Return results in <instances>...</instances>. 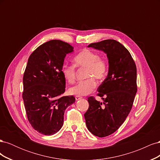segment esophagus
<instances>
[{
	"label": "esophagus",
	"instance_id": "obj_1",
	"mask_svg": "<svg viewBox=\"0 0 160 160\" xmlns=\"http://www.w3.org/2000/svg\"><path fill=\"white\" fill-rule=\"evenodd\" d=\"M82 98V97H80V96H75V99H76V101H79V100H80V99H81Z\"/></svg>",
	"mask_w": 160,
	"mask_h": 160
}]
</instances>
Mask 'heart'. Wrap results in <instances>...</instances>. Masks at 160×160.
Returning <instances> with one entry per match:
<instances>
[{
	"label": "heart",
	"mask_w": 160,
	"mask_h": 160,
	"mask_svg": "<svg viewBox=\"0 0 160 160\" xmlns=\"http://www.w3.org/2000/svg\"><path fill=\"white\" fill-rule=\"evenodd\" d=\"M76 67L86 69V77L83 81L78 82L69 89V93L77 96H83L92 93L96 88L97 80H103L107 75L108 61L99 57L98 52L85 49L78 53L73 59ZM61 72L64 79L69 83H73L76 77L75 66L73 65H63Z\"/></svg>",
	"instance_id": "heart-1"
}]
</instances>
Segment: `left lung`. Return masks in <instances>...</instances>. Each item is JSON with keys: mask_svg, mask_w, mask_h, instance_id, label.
<instances>
[{"mask_svg": "<svg viewBox=\"0 0 160 160\" xmlns=\"http://www.w3.org/2000/svg\"><path fill=\"white\" fill-rule=\"evenodd\" d=\"M88 47L103 51L109 62L108 74L98 89L103 102L88 98L84 114L89 132L103 138L113 133L125 122L137 93V69L130 52L113 39L91 43Z\"/></svg>", "mask_w": 160, "mask_h": 160, "instance_id": "left-lung-1", "label": "left lung"}]
</instances>
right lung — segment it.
Segmentation results:
<instances>
[{"mask_svg": "<svg viewBox=\"0 0 160 160\" xmlns=\"http://www.w3.org/2000/svg\"><path fill=\"white\" fill-rule=\"evenodd\" d=\"M73 47L60 40L43 43L28 59L23 75L22 99L28 122L45 135H54L63 125L64 113L75 103L73 96H61L65 79L61 69Z\"/></svg>", "mask_w": 160, "mask_h": 160, "instance_id": "add662e5", "label": "right lung"}]
</instances>
